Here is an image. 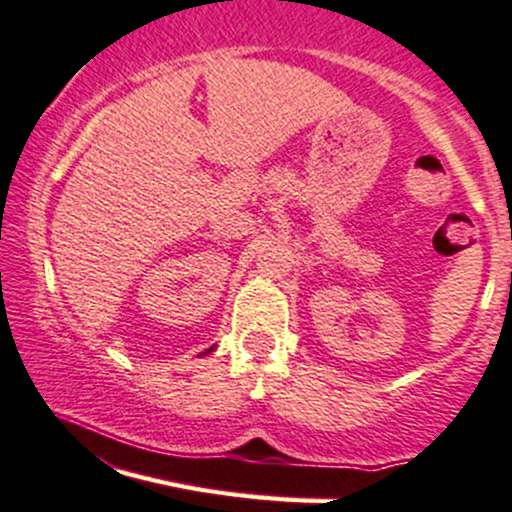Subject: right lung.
Masks as SVG:
<instances>
[{"label": "right lung", "mask_w": 512, "mask_h": 512, "mask_svg": "<svg viewBox=\"0 0 512 512\" xmlns=\"http://www.w3.org/2000/svg\"><path fill=\"white\" fill-rule=\"evenodd\" d=\"M212 350H214V347H209V350H207V352H212Z\"/></svg>", "instance_id": "right-lung-1"}]
</instances>
